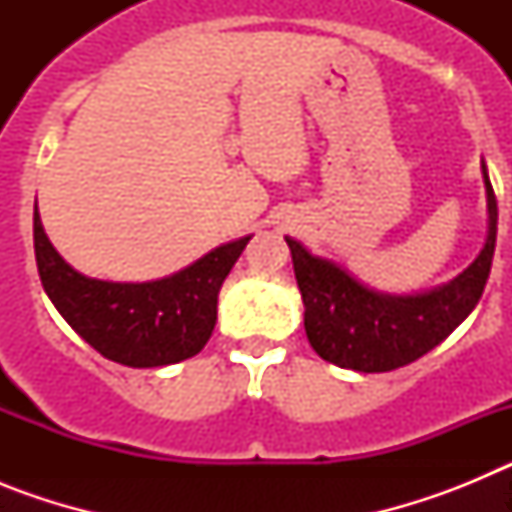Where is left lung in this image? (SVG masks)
<instances>
[{
  "mask_svg": "<svg viewBox=\"0 0 512 512\" xmlns=\"http://www.w3.org/2000/svg\"><path fill=\"white\" fill-rule=\"evenodd\" d=\"M482 179L487 192L485 246L451 282L423 292H379L336 261L315 256L284 235L305 305L307 341L320 359L364 374L392 372L428 354L469 318L485 292L497 238V200L485 161Z\"/></svg>",
  "mask_w": 512,
  "mask_h": 512,
  "instance_id": "obj_1",
  "label": "left lung"
}]
</instances>
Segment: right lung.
Wrapping results in <instances>:
<instances>
[{
    "label": "right lung",
    "instance_id": "obj_1",
    "mask_svg": "<svg viewBox=\"0 0 512 512\" xmlns=\"http://www.w3.org/2000/svg\"><path fill=\"white\" fill-rule=\"evenodd\" d=\"M33 241L45 295L104 359L148 369L200 354L217 320V295L251 235L212 248L164 279L107 282L66 264L45 235L38 202Z\"/></svg>",
    "mask_w": 512,
    "mask_h": 512
}]
</instances>
